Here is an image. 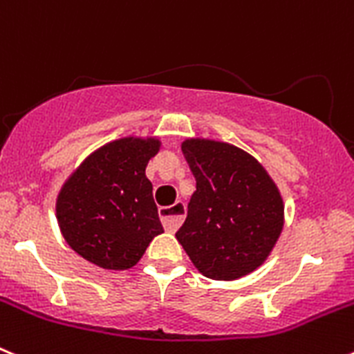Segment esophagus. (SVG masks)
<instances>
[{
    "label": "esophagus",
    "instance_id": "34e87169",
    "mask_svg": "<svg viewBox=\"0 0 354 354\" xmlns=\"http://www.w3.org/2000/svg\"><path fill=\"white\" fill-rule=\"evenodd\" d=\"M159 216H161L162 227L167 228L168 232H175L186 218V204L179 200L171 205L159 207Z\"/></svg>",
    "mask_w": 354,
    "mask_h": 354
}]
</instances>
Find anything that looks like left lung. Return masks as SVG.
I'll list each match as a JSON object with an SVG mask.
<instances>
[{
  "instance_id": "1",
  "label": "left lung",
  "mask_w": 354,
  "mask_h": 354,
  "mask_svg": "<svg viewBox=\"0 0 354 354\" xmlns=\"http://www.w3.org/2000/svg\"><path fill=\"white\" fill-rule=\"evenodd\" d=\"M180 147L196 192L175 237L204 277L237 280L252 273L282 234L283 200L277 184L236 145L187 138Z\"/></svg>"
}]
</instances>
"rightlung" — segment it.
Segmentation results:
<instances>
[{"label":"right lung","instance_id":"right-lung-1","mask_svg":"<svg viewBox=\"0 0 354 354\" xmlns=\"http://www.w3.org/2000/svg\"><path fill=\"white\" fill-rule=\"evenodd\" d=\"M159 147L156 136L115 140L68 175L56 198V220L77 255L102 270H129L162 232L145 175Z\"/></svg>","mask_w":354,"mask_h":354}]
</instances>
